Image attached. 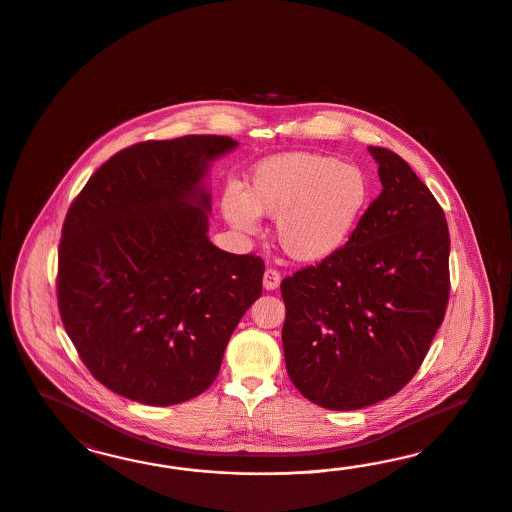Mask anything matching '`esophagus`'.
Returning <instances> with one entry per match:
<instances>
[{
    "instance_id": "34e87169",
    "label": "esophagus",
    "mask_w": 512,
    "mask_h": 512,
    "mask_svg": "<svg viewBox=\"0 0 512 512\" xmlns=\"http://www.w3.org/2000/svg\"><path fill=\"white\" fill-rule=\"evenodd\" d=\"M279 281H281V274H279L276 268H266V270H264L263 285L266 291L278 289Z\"/></svg>"
}]
</instances>
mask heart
Segmentation results:
<instances>
[{"label": "heart", "mask_w": 512, "mask_h": 512, "mask_svg": "<svg viewBox=\"0 0 512 512\" xmlns=\"http://www.w3.org/2000/svg\"><path fill=\"white\" fill-rule=\"evenodd\" d=\"M370 199V178L357 165L334 155L291 152L259 163L246 195L229 189L223 214L246 233L257 229L259 214L278 217L281 249L300 263H321L351 240Z\"/></svg>", "instance_id": "obj_1"}]
</instances>
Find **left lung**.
Segmentation results:
<instances>
[{
  "label": "left lung",
  "mask_w": 512,
  "mask_h": 512,
  "mask_svg": "<svg viewBox=\"0 0 512 512\" xmlns=\"http://www.w3.org/2000/svg\"><path fill=\"white\" fill-rule=\"evenodd\" d=\"M381 193L343 248L281 281L287 373L304 398L353 411L419 372L449 304V225L402 157L370 146Z\"/></svg>",
  "instance_id": "left-lung-1"
}]
</instances>
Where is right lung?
Segmentation results:
<instances>
[{
    "mask_svg": "<svg viewBox=\"0 0 512 512\" xmlns=\"http://www.w3.org/2000/svg\"><path fill=\"white\" fill-rule=\"evenodd\" d=\"M231 137L146 140L112 155L71 202L58 248V308L93 377L146 405L216 381L229 338L263 293L264 263L208 240V163Z\"/></svg>",
    "mask_w": 512,
    "mask_h": 512,
    "instance_id": "right-lung-1",
    "label": "right lung"
}]
</instances>
